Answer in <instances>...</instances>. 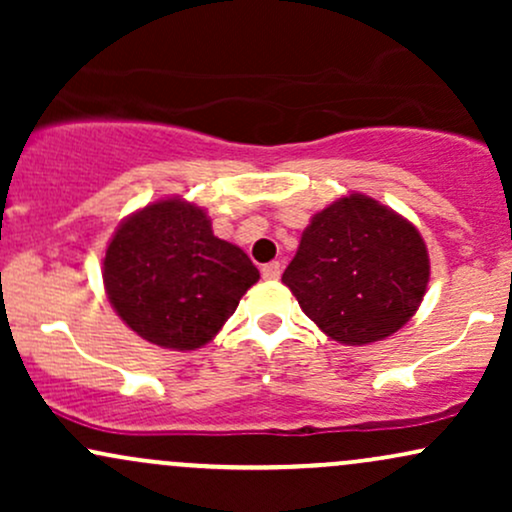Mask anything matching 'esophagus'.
I'll return each mask as SVG.
<instances>
[{
	"mask_svg": "<svg viewBox=\"0 0 512 512\" xmlns=\"http://www.w3.org/2000/svg\"><path fill=\"white\" fill-rule=\"evenodd\" d=\"M262 276L267 281H276L281 276V264L279 262H269V264H264L262 267Z\"/></svg>",
	"mask_w": 512,
	"mask_h": 512,
	"instance_id": "1",
	"label": "esophagus"
}]
</instances>
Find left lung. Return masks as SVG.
<instances>
[{
    "mask_svg": "<svg viewBox=\"0 0 512 512\" xmlns=\"http://www.w3.org/2000/svg\"><path fill=\"white\" fill-rule=\"evenodd\" d=\"M428 276V250L414 223L366 195H349L313 216L281 281L327 337L363 346L407 325Z\"/></svg>",
    "mask_w": 512,
    "mask_h": 512,
    "instance_id": "left-lung-1",
    "label": "left lung"
}]
</instances>
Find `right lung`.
Returning a JSON list of instances; mask_svg holds the SVG:
<instances>
[{"instance_id": "right-lung-1", "label": "right lung", "mask_w": 512, "mask_h": 512, "mask_svg": "<svg viewBox=\"0 0 512 512\" xmlns=\"http://www.w3.org/2000/svg\"><path fill=\"white\" fill-rule=\"evenodd\" d=\"M257 279L250 257L214 236L207 211L178 197L122 221L103 257L115 313L146 342L175 351L211 342Z\"/></svg>"}]
</instances>
